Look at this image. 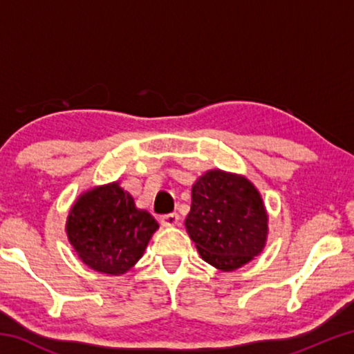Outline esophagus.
Returning <instances> with one entry per match:
<instances>
[{
    "instance_id": "1",
    "label": "esophagus",
    "mask_w": 354,
    "mask_h": 354,
    "mask_svg": "<svg viewBox=\"0 0 354 354\" xmlns=\"http://www.w3.org/2000/svg\"><path fill=\"white\" fill-rule=\"evenodd\" d=\"M160 225H162V226H167V227L179 225V215H178L176 212H171V214L162 215V217H160Z\"/></svg>"
}]
</instances>
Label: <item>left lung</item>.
I'll list each match as a JSON object with an SVG mask.
<instances>
[{"instance_id":"left-lung-1","label":"left lung","mask_w":354,"mask_h":354,"mask_svg":"<svg viewBox=\"0 0 354 354\" xmlns=\"http://www.w3.org/2000/svg\"><path fill=\"white\" fill-rule=\"evenodd\" d=\"M185 230L203 261L234 272L266 248L268 212L247 176L214 169L192 185Z\"/></svg>"}]
</instances>
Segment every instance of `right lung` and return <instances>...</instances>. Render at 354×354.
Here are the masks:
<instances>
[{"instance_id":"right-lung-1","label":"right lung","mask_w":354,"mask_h":354,"mask_svg":"<svg viewBox=\"0 0 354 354\" xmlns=\"http://www.w3.org/2000/svg\"><path fill=\"white\" fill-rule=\"evenodd\" d=\"M158 227L118 181L82 192L65 221L68 242L82 263L109 277L124 274L139 262Z\"/></svg>"}]
</instances>
